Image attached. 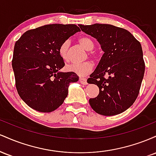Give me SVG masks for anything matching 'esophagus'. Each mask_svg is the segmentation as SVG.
I'll return each mask as SVG.
<instances>
[{
  "label": "esophagus",
  "instance_id": "esophagus-1",
  "mask_svg": "<svg viewBox=\"0 0 156 156\" xmlns=\"http://www.w3.org/2000/svg\"><path fill=\"white\" fill-rule=\"evenodd\" d=\"M79 81H80V83L83 84V85H87V84L88 83H87V78H80Z\"/></svg>",
  "mask_w": 156,
  "mask_h": 156
}]
</instances>
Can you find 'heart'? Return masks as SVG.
<instances>
[{
	"instance_id": "obj_1",
	"label": "heart",
	"mask_w": 156,
	"mask_h": 156,
	"mask_svg": "<svg viewBox=\"0 0 156 156\" xmlns=\"http://www.w3.org/2000/svg\"><path fill=\"white\" fill-rule=\"evenodd\" d=\"M79 42L87 51H92L94 48V42L92 39L88 37H80ZM69 46V40H65L62 43L58 48L60 56L64 60L68 58V48ZM93 64L90 62H86L81 64H71L67 66V69L69 72L76 73L79 76H85L92 71Z\"/></svg>"
}]
</instances>
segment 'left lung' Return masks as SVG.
<instances>
[{
    "instance_id": "1",
    "label": "left lung",
    "mask_w": 156,
    "mask_h": 156,
    "mask_svg": "<svg viewBox=\"0 0 156 156\" xmlns=\"http://www.w3.org/2000/svg\"><path fill=\"white\" fill-rule=\"evenodd\" d=\"M95 38L104 52L88 78L99 87V94L89 99L94 112L104 116L119 114L130 108L139 93L145 65L140 42L124 28L109 24L78 25ZM105 74L108 78L105 79Z\"/></svg>"
}]
</instances>
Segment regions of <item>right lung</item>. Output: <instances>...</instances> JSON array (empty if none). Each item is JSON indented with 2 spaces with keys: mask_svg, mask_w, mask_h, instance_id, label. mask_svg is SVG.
<instances>
[{
  "mask_svg": "<svg viewBox=\"0 0 156 156\" xmlns=\"http://www.w3.org/2000/svg\"><path fill=\"white\" fill-rule=\"evenodd\" d=\"M80 31L74 24H51L28 30L15 42L12 68L20 97L40 112L55 111L64 103L69 83L78 80L72 72L62 73L63 58L58 48Z\"/></svg>",
  "mask_w": 156,
  "mask_h": 156,
  "instance_id": "1",
  "label": "right lung"
}]
</instances>
